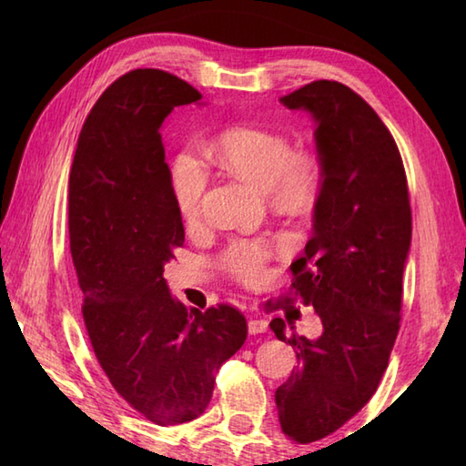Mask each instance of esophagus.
Listing matches in <instances>:
<instances>
[{"instance_id": "34e87169", "label": "esophagus", "mask_w": 466, "mask_h": 466, "mask_svg": "<svg viewBox=\"0 0 466 466\" xmlns=\"http://www.w3.org/2000/svg\"><path fill=\"white\" fill-rule=\"evenodd\" d=\"M268 330V320L260 319V316H254V319L248 320V332L250 334H262Z\"/></svg>"}]
</instances>
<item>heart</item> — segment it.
I'll return each instance as SVG.
<instances>
[{
  "mask_svg": "<svg viewBox=\"0 0 466 466\" xmlns=\"http://www.w3.org/2000/svg\"><path fill=\"white\" fill-rule=\"evenodd\" d=\"M208 157L234 177L260 187L282 212H306L319 202L324 186L320 156L310 147L294 150L289 136L272 127L236 126L208 146ZM208 174L190 152L172 162V194L182 220L194 224L202 212ZM272 246L264 240H236L222 254V264L244 284L268 279Z\"/></svg>",
  "mask_w": 466,
  "mask_h": 466,
  "instance_id": "obj_1",
  "label": "heart"
}]
</instances>
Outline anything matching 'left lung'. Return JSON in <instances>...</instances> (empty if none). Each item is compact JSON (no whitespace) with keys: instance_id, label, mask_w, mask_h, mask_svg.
I'll return each mask as SVG.
<instances>
[{"instance_id":"8db88e82","label":"left lung","mask_w":466,"mask_h":466,"mask_svg":"<svg viewBox=\"0 0 466 466\" xmlns=\"http://www.w3.org/2000/svg\"><path fill=\"white\" fill-rule=\"evenodd\" d=\"M280 104L312 116L324 167L312 236L290 266L294 300L312 306L322 334L310 340L286 334L282 319L270 322L276 339L289 342L299 359L274 394L280 427L294 441L314 442L372 399L389 366L412 216L399 147L359 94L319 80Z\"/></svg>"}]
</instances>
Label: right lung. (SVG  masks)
Returning a JSON list of instances; mask_svg holds the SVG:
<instances>
[{
  "mask_svg": "<svg viewBox=\"0 0 466 466\" xmlns=\"http://www.w3.org/2000/svg\"><path fill=\"white\" fill-rule=\"evenodd\" d=\"M202 94L162 69H134L87 114L69 172V250L96 359L120 397L160 427L190 422L212 399L216 372L248 334L228 304L186 309L164 264L184 224L160 127Z\"/></svg>",
  "mask_w": 466,
  "mask_h": 466,
  "instance_id": "right-lung-1",
  "label": "right lung"
}]
</instances>
